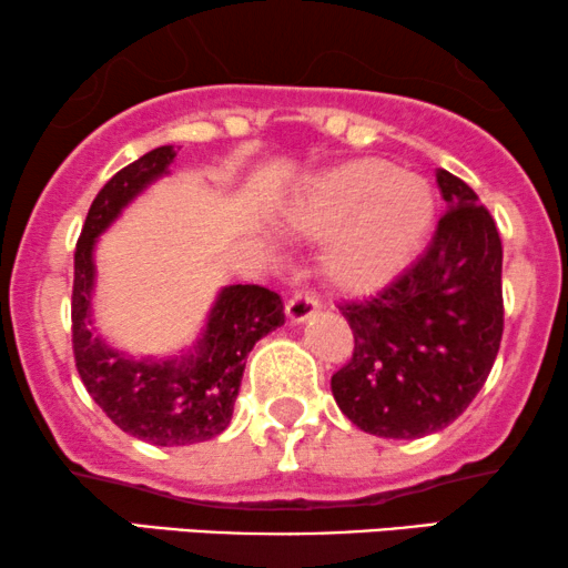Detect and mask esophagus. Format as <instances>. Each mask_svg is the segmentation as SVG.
<instances>
[{"label":"esophagus","instance_id":"34e87169","mask_svg":"<svg viewBox=\"0 0 568 568\" xmlns=\"http://www.w3.org/2000/svg\"><path fill=\"white\" fill-rule=\"evenodd\" d=\"M318 297L313 292H297L286 302V315H290L292 323H305L318 313Z\"/></svg>","mask_w":568,"mask_h":568}]
</instances>
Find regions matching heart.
Returning <instances> with one entry per match:
<instances>
[{
    "mask_svg": "<svg viewBox=\"0 0 568 568\" xmlns=\"http://www.w3.org/2000/svg\"><path fill=\"white\" fill-rule=\"evenodd\" d=\"M290 230L328 237L323 268L347 290H375L419 255L436 221L428 180L378 159H359L315 176L292 203Z\"/></svg>",
    "mask_w": 568,
    "mask_h": 568,
    "instance_id": "heart-1",
    "label": "heart"
}]
</instances>
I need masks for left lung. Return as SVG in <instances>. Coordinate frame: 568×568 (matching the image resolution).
<instances>
[{"label": "left lung", "instance_id": "8db88e82", "mask_svg": "<svg viewBox=\"0 0 568 568\" xmlns=\"http://www.w3.org/2000/svg\"><path fill=\"white\" fill-rule=\"evenodd\" d=\"M448 211L428 250L386 290L342 302L355 352L331 378L338 409L381 438H423L452 425L496 363L504 334L496 221L475 190L436 174Z\"/></svg>", "mask_w": 568, "mask_h": 568}]
</instances>
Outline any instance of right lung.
I'll list each match as a JSON object with an SVG mask.
<instances>
[{
    "label": "right lung",
    "mask_w": 568,
    "mask_h": 568,
    "mask_svg": "<svg viewBox=\"0 0 568 568\" xmlns=\"http://www.w3.org/2000/svg\"><path fill=\"white\" fill-rule=\"evenodd\" d=\"M174 145H161L120 169L88 209L75 247L72 352L80 381L116 428L153 446H187L216 438L230 425L250 349L284 323V302L257 284L219 292L205 328L182 357L132 359L93 331V247L128 203L169 174Z\"/></svg>",
    "instance_id": "obj_1"
}]
</instances>
